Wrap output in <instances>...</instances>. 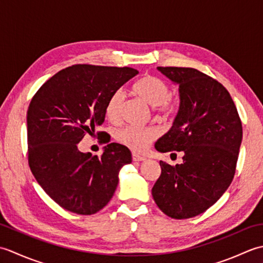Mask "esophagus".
<instances>
[{
  "label": "esophagus",
  "instance_id": "1",
  "mask_svg": "<svg viewBox=\"0 0 263 263\" xmlns=\"http://www.w3.org/2000/svg\"><path fill=\"white\" fill-rule=\"evenodd\" d=\"M132 159H133V161H142V160H144V157H142V156L138 155L136 153H133L132 154Z\"/></svg>",
  "mask_w": 263,
  "mask_h": 263
}]
</instances>
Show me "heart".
Instances as JSON below:
<instances>
[{"mask_svg":"<svg viewBox=\"0 0 263 263\" xmlns=\"http://www.w3.org/2000/svg\"><path fill=\"white\" fill-rule=\"evenodd\" d=\"M132 90L149 105L156 106L161 113L170 114L174 110V104L170 98V88L158 77L144 76L140 78L133 83ZM124 97L122 89H116L111 92L105 108L106 115L110 121H117L121 117ZM157 136L158 131L153 126L128 125L116 132L117 141L135 152H142Z\"/></svg>","mask_w":263,"mask_h":263,"instance_id":"b5f03b06","label":"heart"}]
</instances>
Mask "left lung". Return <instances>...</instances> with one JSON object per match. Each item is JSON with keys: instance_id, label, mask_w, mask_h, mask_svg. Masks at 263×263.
Returning <instances> with one entry per match:
<instances>
[{"instance_id": "left-lung-1", "label": "left lung", "mask_w": 263, "mask_h": 263, "mask_svg": "<svg viewBox=\"0 0 263 263\" xmlns=\"http://www.w3.org/2000/svg\"><path fill=\"white\" fill-rule=\"evenodd\" d=\"M178 85L180 107L171 130L156 142L160 153L182 152L183 163L160 160L152 190L158 208L174 219L202 214L217 202L235 174L242 122L230 92L197 69L158 66Z\"/></svg>"}]
</instances>
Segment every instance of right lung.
I'll return each mask as SVG.
<instances>
[{
    "label": "right lung",
    "instance_id": "1",
    "mask_svg": "<svg viewBox=\"0 0 263 263\" xmlns=\"http://www.w3.org/2000/svg\"><path fill=\"white\" fill-rule=\"evenodd\" d=\"M139 73L132 68L76 64L54 74L27 111L28 163L55 202L78 215H92L113 197L121 168L132 161L125 146L111 142L98 157L78 148L105 121L111 92Z\"/></svg>",
    "mask_w": 263,
    "mask_h": 263
}]
</instances>
